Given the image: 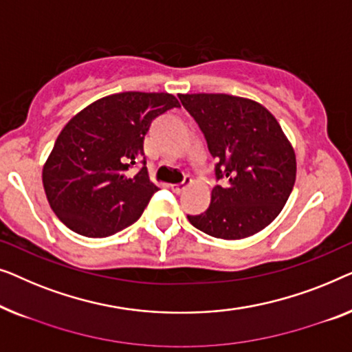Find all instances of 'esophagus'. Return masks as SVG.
<instances>
[{
  "instance_id": "obj_1",
  "label": "esophagus",
  "mask_w": 352,
  "mask_h": 352,
  "mask_svg": "<svg viewBox=\"0 0 352 352\" xmlns=\"http://www.w3.org/2000/svg\"><path fill=\"white\" fill-rule=\"evenodd\" d=\"M191 178L190 177H185V180H183L182 183H178V185H170V188H172V191L174 192H177V195H180V192L185 190L186 186H190L191 185Z\"/></svg>"
}]
</instances>
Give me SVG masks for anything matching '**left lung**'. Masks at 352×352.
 I'll list each match as a JSON object with an SVG mask.
<instances>
[{
  "label": "left lung",
  "instance_id": "left-lung-1",
  "mask_svg": "<svg viewBox=\"0 0 352 352\" xmlns=\"http://www.w3.org/2000/svg\"><path fill=\"white\" fill-rule=\"evenodd\" d=\"M178 98L204 133L220 182L212 190L209 209L188 220L219 239L256 234L280 214L294 190V146L258 102L228 94H180Z\"/></svg>",
  "mask_w": 352,
  "mask_h": 352
}]
</instances>
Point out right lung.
I'll return each instance as SVG.
<instances>
[{
    "mask_svg": "<svg viewBox=\"0 0 352 352\" xmlns=\"http://www.w3.org/2000/svg\"><path fill=\"white\" fill-rule=\"evenodd\" d=\"M178 107L167 92H120L73 116L43 167L44 191L58 220L81 236L107 237L140 219L157 191L143 140L155 118ZM142 157L144 167L131 175Z\"/></svg>",
    "mask_w": 352,
    "mask_h": 352,
    "instance_id": "add662e5",
    "label": "right lung"
}]
</instances>
